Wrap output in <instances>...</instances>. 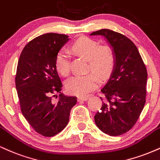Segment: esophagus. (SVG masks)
I'll return each mask as SVG.
<instances>
[{
    "mask_svg": "<svg viewBox=\"0 0 160 160\" xmlns=\"http://www.w3.org/2000/svg\"><path fill=\"white\" fill-rule=\"evenodd\" d=\"M88 99H89L88 96H81V97H78V99L80 101H87Z\"/></svg>",
    "mask_w": 160,
    "mask_h": 160,
    "instance_id": "1",
    "label": "esophagus"
}]
</instances>
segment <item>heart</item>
Returning a JSON list of instances; mask_svg holds the SVG:
<instances>
[{"instance_id": "obj_1", "label": "heart", "mask_w": 160, "mask_h": 160, "mask_svg": "<svg viewBox=\"0 0 160 160\" xmlns=\"http://www.w3.org/2000/svg\"><path fill=\"white\" fill-rule=\"evenodd\" d=\"M75 53L84 56L89 60V68L100 77L106 76L114 65V58L112 49L108 47L100 48L98 42L91 38H82L72 45ZM57 67L64 76L70 72L71 55L68 50H63L57 57ZM98 78L94 73L76 75L67 82L69 91L78 95L87 94L98 84Z\"/></svg>"}]
</instances>
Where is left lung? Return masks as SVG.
<instances>
[{"label":"left lung","instance_id":"1","mask_svg":"<svg viewBox=\"0 0 160 160\" xmlns=\"http://www.w3.org/2000/svg\"><path fill=\"white\" fill-rule=\"evenodd\" d=\"M90 35L104 37L114 58L112 72L101 89L106 100L94 116L96 125L111 136H121L132 128L144 108L147 69L137 47L126 36L108 29Z\"/></svg>","mask_w":160,"mask_h":160}]
</instances>
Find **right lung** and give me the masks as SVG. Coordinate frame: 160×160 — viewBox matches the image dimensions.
Listing matches in <instances>:
<instances>
[{"label": "right lung", "instance_id": "right-lung-1", "mask_svg": "<svg viewBox=\"0 0 160 160\" xmlns=\"http://www.w3.org/2000/svg\"><path fill=\"white\" fill-rule=\"evenodd\" d=\"M69 39L68 36L55 33L39 36L24 46L18 62L16 87L21 111L43 136L61 132L77 102L76 97L61 93L63 84L56 65L58 52Z\"/></svg>", "mask_w": 160, "mask_h": 160}]
</instances>
